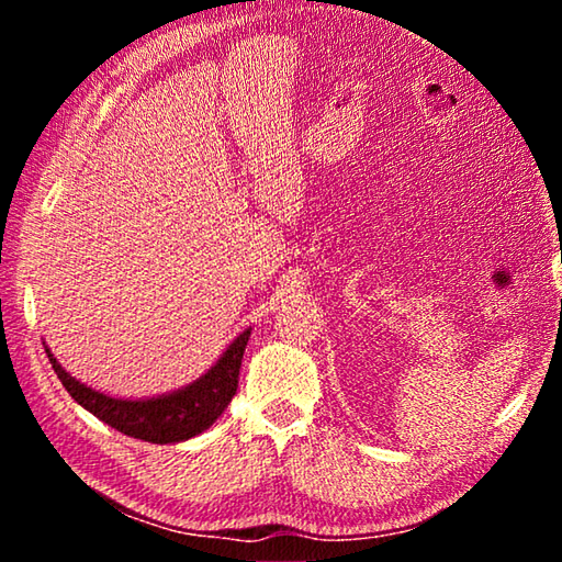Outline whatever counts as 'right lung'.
<instances>
[{
  "label": "right lung",
  "instance_id": "add662e5",
  "mask_svg": "<svg viewBox=\"0 0 562 562\" xmlns=\"http://www.w3.org/2000/svg\"><path fill=\"white\" fill-rule=\"evenodd\" d=\"M252 327L243 329L225 351L217 357L215 364L201 374L195 382L176 389V392L144 396V398H121L97 392L79 379L71 376L44 345L52 369L61 379L66 392L76 404H81L111 429L131 436V439L150 443H180L203 434L221 418V414L233 402L237 392V374L245 355L247 339Z\"/></svg>",
  "mask_w": 562,
  "mask_h": 562
}]
</instances>
